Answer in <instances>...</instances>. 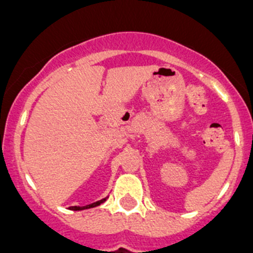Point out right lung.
Listing matches in <instances>:
<instances>
[{"instance_id": "obj_1", "label": "right lung", "mask_w": 253, "mask_h": 253, "mask_svg": "<svg viewBox=\"0 0 253 253\" xmlns=\"http://www.w3.org/2000/svg\"><path fill=\"white\" fill-rule=\"evenodd\" d=\"M107 198H103V199L98 200V202H95V203H92V204H88V206L85 207H72V211H83V209H89V208H94V207L99 206V204H102L103 202H106Z\"/></svg>"}]
</instances>
